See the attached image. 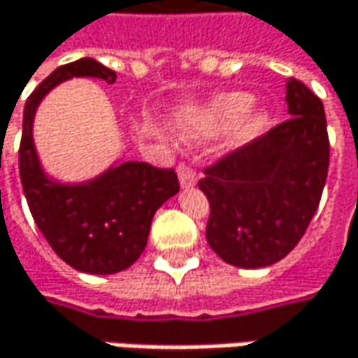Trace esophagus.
I'll return each instance as SVG.
<instances>
[{
  "mask_svg": "<svg viewBox=\"0 0 358 358\" xmlns=\"http://www.w3.org/2000/svg\"><path fill=\"white\" fill-rule=\"evenodd\" d=\"M178 178L182 188H188V186L196 184V170L182 162V164H178Z\"/></svg>",
  "mask_w": 358,
  "mask_h": 358,
  "instance_id": "1",
  "label": "esophagus"
}]
</instances>
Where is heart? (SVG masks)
Masks as SVG:
<instances>
[{"instance_id":"heart-1","label":"heart","mask_w":358,"mask_h":358,"mask_svg":"<svg viewBox=\"0 0 358 358\" xmlns=\"http://www.w3.org/2000/svg\"><path fill=\"white\" fill-rule=\"evenodd\" d=\"M252 96L248 94H227L219 100H215L211 106L205 110L203 114H199L194 120H192V131L194 135H205V133H211L217 127H225L229 122H234L236 118H240L242 114L248 113V108L252 106ZM266 124V118L262 114H254V116H248L240 129V137L242 139H252L256 137Z\"/></svg>"}]
</instances>
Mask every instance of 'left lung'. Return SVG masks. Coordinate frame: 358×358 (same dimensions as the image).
Returning a JSON list of instances; mask_svg holds the SVG:
<instances>
[{
  "label": "left lung",
  "mask_w": 358,
  "mask_h": 358,
  "mask_svg": "<svg viewBox=\"0 0 358 358\" xmlns=\"http://www.w3.org/2000/svg\"><path fill=\"white\" fill-rule=\"evenodd\" d=\"M289 118L205 168L207 242L227 264L262 268L285 258L317 211L330 166L322 100L299 80L287 83Z\"/></svg>",
  "instance_id": "obj_1"
}]
</instances>
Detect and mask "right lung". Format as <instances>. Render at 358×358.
<instances>
[{
    "label": "right lung",
    "mask_w": 358,
    "mask_h": 358,
    "mask_svg": "<svg viewBox=\"0 0 358 358\" xmlns=\"http://www.w3.org/2000/svg\"><path fill=\"white\" fill-rule=\"evenodd\" d=\"M92 76L114 83L116 73L94 59L57 67L24 106L20 141V180L41 234L76 271L113 275L129 268L143 254L155 211L180 190L174 168L124 162L94 182L67 186L49 180L36 159L32 118L41 98L69 78Z\"/></svg>",
    "instance_id": "1"
}]
</instances>
